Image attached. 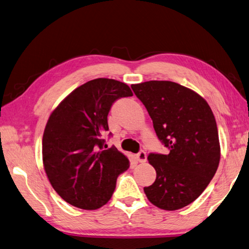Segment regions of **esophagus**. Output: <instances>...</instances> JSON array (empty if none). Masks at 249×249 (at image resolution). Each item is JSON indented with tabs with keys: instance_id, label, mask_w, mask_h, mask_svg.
I'll list each match as a JSON object with an SVG mask.
<instances>
[{
	"instance_id": "34e87169",
	"label": "esophagus",
	"mask_w": 249,
	"mask_h": 249,
	"mask_svg": "<svg viewBox=\"0 0 249 249\" xmlns=\"http://www.w3.org/2000/svg\"><path fill=\"white\" fill-rule=\"evenodd\" d=\"M135 158H137V160L139 162H145V161H146V158H147L146 153H145L144 151H141L137 155H135Z\"/></svg>"
}]
</instances>
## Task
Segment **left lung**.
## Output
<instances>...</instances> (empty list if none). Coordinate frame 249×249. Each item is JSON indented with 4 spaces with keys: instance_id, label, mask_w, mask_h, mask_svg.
Listing matches in <instances>:
<instances>
[{
    "instance_id": "left-lung-1",
    "label": "left lung",
    "mask_w": 249,
    "mask_h": 249,
    "mask_svg": "<svg viewBox=\"0 0 249 249\" xmlns=\"http://www.w3.org/2000/svg\"><path fill=\"white\" fill-rule=\"evenodd\" d=\"M131 88L151 116L159 141L169 148L167 155H148L156 180L144 187V193L160 209L185 207L203 193L219 166L213 110L197 93L172 81L153 80Z\"/></svg>"
}]
</instances>
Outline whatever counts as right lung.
Here are the masks:
<instances>
[{"mask_svg": "<svg viewBox=\"0 0 249 249\" xmlns=\"http://www.w3.org/2000/svg\"><path fill=\"white\" fill-rule=\"evenodd\" d=\"M132 95L125 83L98 78L73 90L51 114L42 140L44 170L68 204L93 210L110 199L117 178L130 165L115 146L103 148L107 116L117 100Z\"/></svg>", "mask_w": 249, "mask_h": 249, "instance_id": "1", "label": "right lung"}]
</instances>
